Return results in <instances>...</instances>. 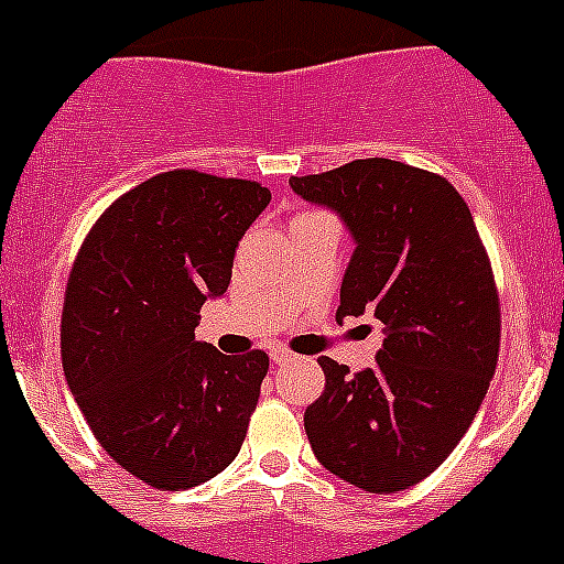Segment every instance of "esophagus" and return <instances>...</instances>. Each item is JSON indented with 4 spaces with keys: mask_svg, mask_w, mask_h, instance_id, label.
Segmentation results:
<instances>
[{
    "mask_svg": "<svg viewBox=\"0 0 564 564\" xmlns=\"http://www.w3.org/2000/svg\"><path fill=\"white\" fill-rule=\"evenodd\" d=\"M270 360L275 366H283V364H289V360H294V355L289 352V349H283V347H272L270 349Z\"/></svg>",
    "mask_w": 564,
    "mask_h": 564,
    "instance_id": "obj_1",
    "label": "esophagus"
}]
</instances>
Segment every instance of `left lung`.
<instances>
[{
    "label": "left lung",
    "instance_id": "1",
    "mask_svg": "<svg viewBox=\"0 0 564 564\" xmlns=\"http://www.w3.org/2000/svg\"><path fill=\"white\" fill-rule=\"evenodd\" d=\"M289 187L336 212L355 242L336 319L382 325L369 369L319 358L325 391L303 419L311 449L360 490L413 488L460 444L499 360V297L471 212L446 178L393 160Z\"/></svg>",
    "mask_w": 564,
    "mask_h": 564
}]
</instances>
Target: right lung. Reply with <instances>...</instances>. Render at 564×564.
<instances>
[{"instance_id":"right-lung-1","label":"right lung","mask_w":564,"mask_h":564,"mask_svg":"<svg viewBox=\"0 0 564 564\" xmlns=\"http://www.w3.org/2000/svg\"><path fill=\"white\" fill-rule=\"evenodd\" d=\"M270 198L242 178L162 173L115 200L76 256L65 380L98 444L151 488H195L242 449L270 358L217 352L195 327Z\"/></svg>"}]
</instances>
